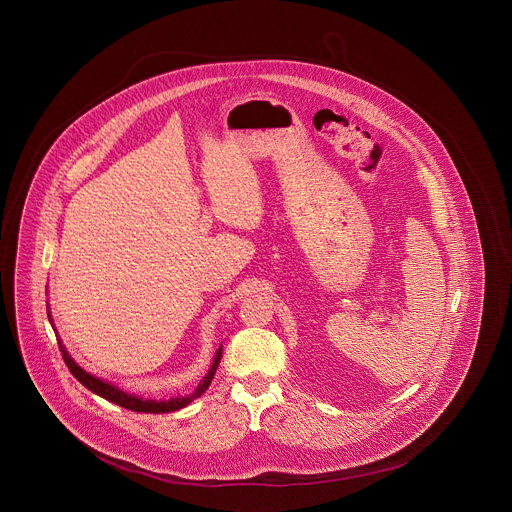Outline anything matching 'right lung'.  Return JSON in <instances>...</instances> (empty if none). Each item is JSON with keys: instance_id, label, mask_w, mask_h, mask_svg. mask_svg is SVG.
Segmentation results:
<instances>
[{"instance_id": "1", "label": "right lung", "mask_w": 512, "mask_h": 512, "mask_svg": "<svg viewBox=\"0 0 512 512\" xmlns=\"http://www.w3.org/2000/svg\"><path fill=\"white\" fill-rule=\"evenodd\" d=\"M48 318H52V316L48 314ZM50 322H52V320H50ZM59 350H61V354H63V360H65L69 372L77 377L82 385H84L86 389H90L92 393L104 397L109 403L119 404V406H123V408H127V410L150 412V414H163V412H173V410H179V408L187 406L192 399L200 397V395L210 387V383H212V379H214V374H216L217 364H219V360H221V350L223 349L217 350L216 358H214V364H212L210 372L200 381V385L196 387V391H194L192 395H189V397H175V399H169V401H148V399H140V397L131 395V393H125V391H121L117 385H113V383H109V381H104V379H100V377L92 376V374L84 372L81 366L69 356V352L65 350V347H63L61 343H59Z\"/></svg>"}]
</instances>
